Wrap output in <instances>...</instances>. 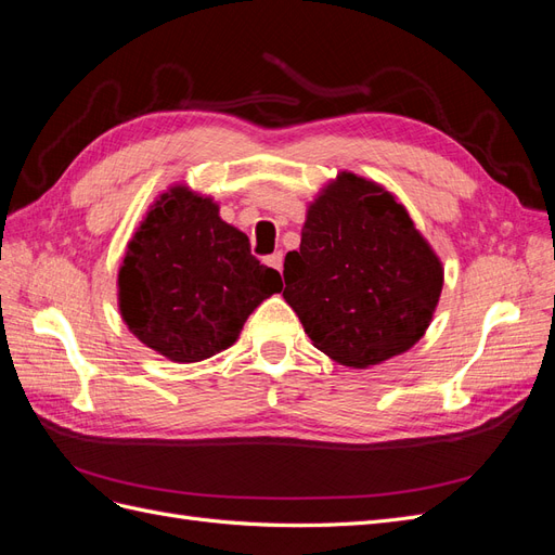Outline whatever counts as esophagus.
<instances>
[{
	"instance_id": "esophagus-1",
	"label": "esophagus",
	"mask_w": 555,
	"mask_h": 555,
	"mask_svg": "<svg viewBox=\"0 0 555 555\" xmlns=\"http://www.w3.org/2000/svg\"><path fill=\"white\" fill-rule=\"evenodd\" d=\"M282 261H284V257H282V251H273V255L266 259V263H268V266H271V268H275V271H282Z\"/></svg>"
}]
</instances>
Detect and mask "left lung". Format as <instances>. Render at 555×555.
<instances>
[{"mask_svg": "<svg viewBox=\"0 0 555 555\" xmlns=\"http://www.w3.org/2000/svg\"><path fill=\"white\" fill-rule=\"evenodd\" d=\"M284 300L312 345L347 367L405 354L440 304L444 268L384 184L340 171L310 201L284 257Z\"/></svg>", "mask_w": 555, "mask_h": 555, "instance_id": "obj_1", "label": "left lung"}]
</instances>
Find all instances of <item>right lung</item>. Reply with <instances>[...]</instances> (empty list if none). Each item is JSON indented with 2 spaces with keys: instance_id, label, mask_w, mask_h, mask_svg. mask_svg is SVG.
<instances>
[{
  "instance_id": "obj_1",
  "label": "right lung",
  "mask_w": 555,
  "mask_h": 555,
  "mask_svg": "<svg viewBox=\"0 0 555 555\" xmlns=\"http://www.w3.org/2000/svg\"><path fill=\"white\" fill-rule=\"evenodd\" d=\"M282 292L212 196L173 182L143 215L117 271V310L137 338L173 363H196L238 340L247 317Z\"/></svg>"
}]
</instances>
